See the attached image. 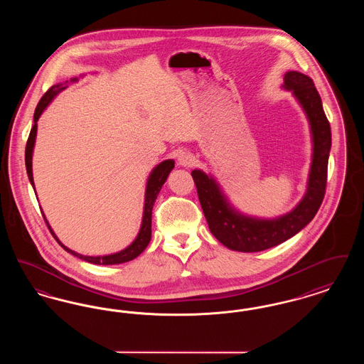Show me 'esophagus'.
<instances>
[{"label": "esophagus", "mask_w": 364, "mask_h": 364, "mask_svg": "<svg viewBox=\"0 0 364 364\" xmlns=\"http://www.w3.org/2000/svg\"><path fill=\"white\" fill-rule=\"evenodd\" d=\"M177 164L183 168H191L195 164V156L190 151H183L177 156Z\"/></svg>", "instance_id": "34e87169"}]
</instances>
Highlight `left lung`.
I'll list each match as a JSON object with an SVG mask.
<instances>
[{"label": "left lung", "instance_id": "obj_1", "mask_svg": "<svg viewBox=\"0 0 364 364\" xmlns=\"http://www.w3.org/2000/svg\"><path fill=\"white\" fill-rule=\"evenodd\" d=\"M282 88L291 91L303 109L310 125L312 143L306 192L291 211L274 218L244 214L230 203L214 176L200 169L191 172L210 232L233 251L258 252L287 242L311 223L325 196L331 132L321 97L311 79L297 70L285 73Z\"/></svg>", "mask_w": 364, "mask_h": 364}]
</instances>
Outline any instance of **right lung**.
<instances>
[{"label":"right lung","instance_id":"right-lung-1","mask_svg":"<svg viewBox=\"0 0 364 364\" xmlns=\"http://www.w3.org/2000/svg\"><path fill=\"white\" fill-rule=\"evenodd\" d=\"M85 73L80 76L83 77ZM80 77H72L70 80H65L64 83H57L54 86L49 88V91L42 97V100L39 101V104L36 106L34 113V125L31 128L30 136L27 140V146H26V169H27V174H28V180L35 190L34 177H33V153H34L35 139H36V131H38V120L41 117V114L45 112V109L52 104L53 100L61 92L64 91L67 87L70 86V83H76L79 82ZM174 168L173 159H165L161 164H158L156 168L151 171V173L149 174L147 183H146V191H144V206H143V217H141V224H140V229H139L138 236L135 237V240L131 242L128 247H125L122 251L119 252H113L109 255H98V257H90V255H82L73 250L68 248L67 245H64L63 242L58 240V237L55 236V233L53 232L52 226L49 225L45 214L43 218L46 221V224L49 226L53 236L55 237V240L58 244L72 254L73 257H77L79 259L86 260L88 263L92 264H120V263H125L129 260L135 259L139 257L146 247L149 245V242L151 240V211H153V206L156 203V196L159 193V191L162 188V186L165 184L166 178L169 173L172 172Z\"/></svg>","mask_w":364,"mask_h":364}]
</instances>
